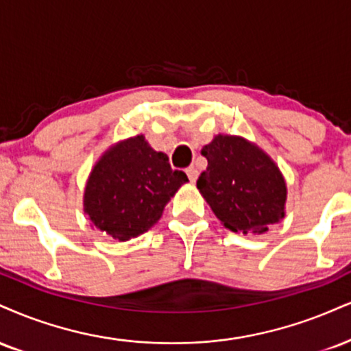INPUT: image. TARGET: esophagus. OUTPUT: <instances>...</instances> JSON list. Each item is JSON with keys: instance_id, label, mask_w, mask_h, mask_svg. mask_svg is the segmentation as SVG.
Returning <instances> with one entry per match:
<instances>
[{"instance_id": "esophagus-1", "label": "esophagus", "mask_w": 351, "mask_h": 351, "mask_svg": "<svg viewBox=\"0 0 351 351\" xmlns=\"http://www.w3.org/2000/svg\"><path fill=\"white\" fill-rule=\"evenodd\" d=\"M186 175H188V178H189V181H191V183H196L197 176H199V171H197V168L189 167L186 170Z\"/></svg>"}]
</instances>
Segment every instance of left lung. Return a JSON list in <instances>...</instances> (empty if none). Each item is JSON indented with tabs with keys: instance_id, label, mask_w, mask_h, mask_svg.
I'll list each match as a JSON object with an SVG mask.
<instances>
[{
	"instance_id": "obj_1",
	"label": "left lung",
	"mask_w": 351,
	"mask_h": 351,
	"mask_svg": "<svg viewBox=\"0 0 351 351\" xmlns=\"http://www.w3.org/2000/svg\"><path fill=\"white\" fill-rule=\"evenodd\" d=\"M201 154L208 158V168L197 180V189L226 229L260 235L285 219L286 180L256 143L217 134Z\"/></svg>"
}]
</instances>
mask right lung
<instances>
[{
	"label": "right lung",
	"mask_w": 351,
	"mask_h": 351,
	"mask_svg": "<svg viewBox=\"0 0 351 351\" xmlns=\"http://www.w3.org/2000/svg\"><path fill=\"white\" fill-rule=\"evenodd\" d=\"M186 181V173L171 170L167 154L152 149L142 134L135 135L114 143L95 163L83 210L93 227L125 242L154 227Z\"/></svg>",
	"instance_id": "right-lung-1"
}]
</instances>
